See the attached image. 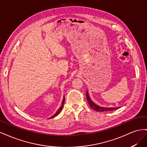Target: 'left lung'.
Returning <instances> with one entry per match:
<instances>
[{"label":"left lung","mask_w":147,"mask_h":147,"mask_svg":"<svg viewBox=\"0 0 147 147\" xmlns=\"http://www.w3.org/2000/svg\"><path fill=\"white\" fill-rule=\"evenodd\" d=\"M86 99L88 102V104L90 105V106L94 110L96 111V112H108V111H112L119 109V107H100L99 105H97L94 102H93L91 99H90V96L88 94V91H86Z\"/></svg>","instance_id":"left-lung-1"}]
</instances>
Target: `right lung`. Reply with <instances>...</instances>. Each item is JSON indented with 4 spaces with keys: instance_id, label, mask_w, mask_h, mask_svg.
I'll use <instances>...</instances> for the list:
<instances>
[{
    "instance_id": "1",
    "label": "right lung",
    "mask_w": 147,
    "mask_h": 147,
    "mask_svg": "<svg viewBox=\"0 0 147 147\" xmlns=\"http://www.w3.org/2000/svg\"><path fill=\"white\" fill-rule=\"evenodd\" d=\"M64 102H65V97L64 96V98H63V102H62V105H61V106L60 107L59 109L58 110H57V112H56V113H55L54 115H53V116H52L51 118H54V117H56L57 115H59V114L60 113L61 111L62 110V109H63V106H64Z\"/></svg>"
}]
</instances>
